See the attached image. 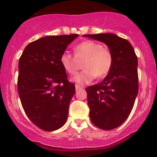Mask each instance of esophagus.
Segmentation results:
<instances>
[{"mask_svg": "<svg viewBox=\"0 0 157 157\" xmlns=\"http://www.w3.org/2000/svg\"><path fill=\"white\" fill-rule=\"evenodd\" d=\"M75 87H76V90H78V89H80V88H82V87H81V86L78 85V84H76V85H75Z\"/></svg>", "mask_w": 157, "mask_h": 157, "instance_id": "esophagus-1", "label": "esophagus"}]
</instances>
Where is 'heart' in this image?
<instances>
[{"instance_id": "b5f03b06", "label": "heart", "mask_w": 157, "mask_h": 157, "mask_svg": "<svg viewBox=\"0 0 157 157\" xmlns=\"http://www.w3.org/2000/svg\"><path fill=\"white\" fill-rule=\"evenodd\" d=\"M74 55L63 52L60 56L61 66L68 74H74L79 66V61L84 60V70L76 74L72 81L83 85L93 81L97 76L103 77L111 70L113 64V56L109 49L104 48L101 43L95 41L87 40L74 48Z\"/></svg>"}]
</instances>
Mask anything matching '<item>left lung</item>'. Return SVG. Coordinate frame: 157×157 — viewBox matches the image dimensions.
I'll use <instances>...</instances> for the list:
<instances>
[{"mask_svg": "<svg viewBox=\"0 0 157 157\" xmlns=\"http://www.w3.org/2000/svg\"><path fill=\"white\" fill-rule=\"evenodd\" d=\"M108 45L112 67L104 80L86 88L90 118L98 128L111 130L129 115L139 90L138 59L128 40L112 33L83 35Z\"/></svg>", "mask_w": 157, "mask_h": 157, "instance_id": "1", "label": "left lung"}]
</instances>
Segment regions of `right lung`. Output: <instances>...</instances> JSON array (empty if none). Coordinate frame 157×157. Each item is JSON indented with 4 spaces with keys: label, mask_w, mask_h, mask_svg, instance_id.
Here are the masks:
<instances>
[{
    "label": "right lung",
    "mask_w": 157,
    "mask_h": 157,
    "mask_svg": "<svg viewBox=\"0 0 157 157\" xmlns=\"http://www.w3.org/2000/svg\"><path fill=\"white\" fill-rule=\"evenodd\" d=\"M77 34L45 36L30 42L19 59L17 92L33 124L54 131L65 124L75 85L67 80L61 54Z\"/></svg>",
    "instance_id": "obj_1"
}]
</instances>
